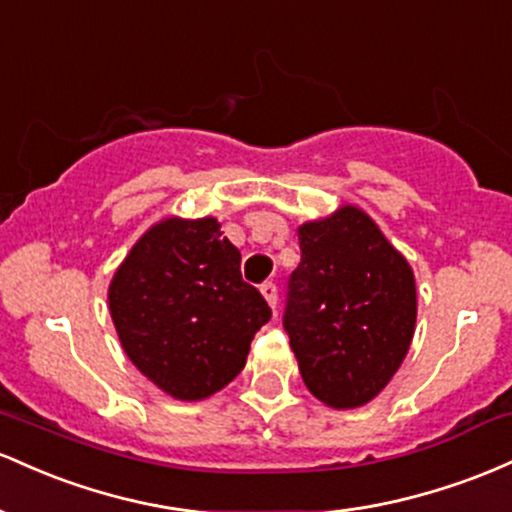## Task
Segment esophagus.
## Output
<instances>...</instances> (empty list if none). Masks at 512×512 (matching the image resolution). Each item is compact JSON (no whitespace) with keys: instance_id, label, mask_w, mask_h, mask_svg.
<instances>
[{"instance_id":"obj_1","label":"esophagus","mask_w":512,"mask_h":512,"mask_svg":"<svg viewBox=\"0 0 512 512\" xmlns=\"http://www.w3.org/2000/svg\"><path fill=\"white\" fill-rule=\"evenodd\" d=\"M261 295L266 297V302L271 304V309L278 307V287H275L273 283H263L261 285Z\"/></svg>"}]
</instances>
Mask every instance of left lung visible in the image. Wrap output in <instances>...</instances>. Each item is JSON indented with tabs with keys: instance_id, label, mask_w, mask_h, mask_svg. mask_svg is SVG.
Wrapping results in <instances>:
<instances>
[{
	"instance_id": "obj_1",
	"label": "left lung",
	"mask_w": 512,
	"mask_h": 512,
	"mask_svg": "<svg viewBox=\"0 0 512 512\" xmlns=\"http://www.w3.org/2000/svg\"><path fill=\"white\" fill-rule=\"evenodd\" d=\"M285 331L307 389L329 409L370 404L392 382L416 331V278L358 205L297 227Z\"/></svg>"
}]
</instances>
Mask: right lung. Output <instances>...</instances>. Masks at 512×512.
<instances>
[{
    "label": "right lung",
    "mask_w": 512,
    "mask_h": 512,
    "mask_svg": "<svg viewBox=\"0 0 512 512\" xmlns=\"http://www.w3.org/2000/svg\"><path fill=\"white\" fill-rule=\"evenodd\" d=\"M241 254L215 217H164L132 244L108 285L125 355L171 399L203 401L246 365L271 307L241 280Z\"/></svg>",
    "instance_id": "right-lung-1"
}]
</instances>
